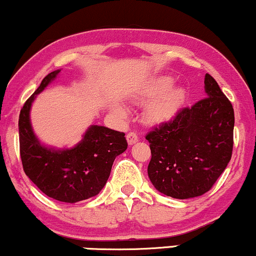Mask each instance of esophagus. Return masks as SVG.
I'll list each match as a JSON object with an SVG mask.
<instances>
[{
	"label": "esophagus",
	"mask_w": 256,
	"mask_h": 256,
	"mask_svg": "<svg viewBox=\"0 0 256 256\" xmlns=\"http://www.w3.org/2000/svg\"><path fill=\"white\" fill-rule=\"evenodd\" d=\"M138 135L133 133V132H130V133L127 134V141H128V144H134L135 142H138Z\"/></svg>",
	"instance_id": "1"
}]
</instances>
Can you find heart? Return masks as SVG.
<instances>
[{
    "label": "heart",
    "mask_w": 256,
    "mask_h": 256,
    "mask_svg": "<svg viewBox=\"0 0 256 256\" xmlns=\"http://www.w3.org/2000/svg\"><path fill=\"white\" fill-rule=\"evenodd\" d=\"M171 77H158L134 100L138 104L147 103L144 109V118L150 124H162L176 115L185 100V90L182 86H171ZM112 114L120 120H126L128 112L124 106L115 104Z\"/></svg>",
    "instance_id": "obj_1"
}]
</instances>
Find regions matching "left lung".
<instances>
[{
  "label": "left lung",
  "instance_id": "8db88e82",
  "mask_svg": "<svg viewBox=\"0 0 256 256\" xmlns=\"http://www.w3.org/2000/svg\"><path fill=\"white\" fill-rule=\"evenodd\" d=\"M204 88L205 98L146 135L148 176L158 191L176 200L209 191L232 159L234 109L209 74Z\"/></svg>",
  "mask_w": 256,
  "mask_h": 256
}]
</instances>
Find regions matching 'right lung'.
<instances>
[{"instance_id": "right-lung-1", "label": "right lung", "mask_w": 256, "mask_h": 256, "mask_svg": "<svg viewBox=\"0 0 256 256\" xmlns=\"http://www.w3.org/2000/svg\"><path fill=\"white\" fill-rule=\"evenodd\" d=\"M51 72L22 106L18 118L20 156L26 176L46 196L76 203L98 194L108 180L115 158L127 150L124 133L103 126H90L80 144L56 150L38 140L30 124V106L59 74Z\"/></svg>"}]
</instances>
